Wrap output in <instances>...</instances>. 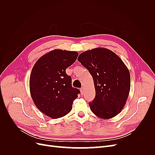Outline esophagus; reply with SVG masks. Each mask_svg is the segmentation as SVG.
<instances>
[{"instance_id":"1","label":"esophagus","mask_w":155,"mask_h":155,"mask_svg":"<svg viewBox=\"0 0 155 155\" xmlns=\"http://www.w3.org/2000/svg\"><path fill=\"white\" fill-rule=\"evenodd\" d=\"M80 91H81V94L83 95V94H84V88H81L80 89Z\"/></svg>"}]
</instances>
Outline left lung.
<instances>
[{
	"mask_svg": "<svg viewBox=\"0 0 155 155\" xmlns=\"http://www.w3.org/2000/svg\"><path fill=\"white\" fill-rule=\"evenodd\" d=\"M93 78L95 98L88 104L91 111L101 119H110L123 109L130 91L127 67L118 55L105 48L84 51L78 58Z\"/></svg>",
	"mask_w": 155,
	"mask_h": 155,
	"instance_id": "8db88e82",
	"label": "left lung"
}]
</instances>
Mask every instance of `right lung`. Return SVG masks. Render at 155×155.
I'll return each mask as SVG.
<instances>
[{
    "instance_id": "add662e5",
    "label": "right lung",
    "mask_w": 155,
    "mask_h": 155,
    "mask_svg": "<svg viewBox=\"0 0 155 155\" xmlns=\"http://www.w3.org/2000/svg\"><path fill=\"white\" fill-rule=\"evenodd\" d=\"M78 53L59 49L51 50L37 61L30 78V94L35 106L45 115L57 119L72 109L80 93L72 87L66 69L76 61Z\"/></svg>"
}]
</instances>
